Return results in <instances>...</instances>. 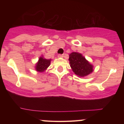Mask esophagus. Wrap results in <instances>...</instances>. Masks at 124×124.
Masks as SVG:
<instances>
[{
	"mask_svg": "<svg viewBox=\"0 0 124 124\" xmlns=\"http://www.w3.org/2000/svg\"><path fill=\"white\" fill-rule=\"evenodd\" d=\"M58 58H63V54H59V55H58Z\"/></svg>",
	"mask_w": 124,
	"mask_h": 124,
	"instance_id": "1",
	"label": "esophagus"
}]
</instances>
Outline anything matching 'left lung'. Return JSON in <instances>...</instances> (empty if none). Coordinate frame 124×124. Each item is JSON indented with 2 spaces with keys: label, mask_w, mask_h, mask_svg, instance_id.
Listing matches in <instances>:
<instances>
[{
  "label": "left lung",
  "mask_w": 124,
  "mask_h": 124,
  "mask_svg": "<svg viewBox=\"0 0 124 124\" xmlns=\"http://www.w3.org/2000/svg\"><path fill=\"white\" fill-rule=\"evenodd\" d=\"M69 61L72 70L77 76L83 78L93 72V65L80 53L74 52L71 53Z\"/></svg>",
  "instance_id": "left-lung-1"
}]
</instances>
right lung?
Masks as SVG:
<instances>
[{"mask_svg":"<svg viewBox=\"0 0 124 124\" xmlns=\"http://www.w3.org/2000/svg\"><path fill=\"white\" fill-rule=\"evenodd\" d=\"M51 61V59H46L42 56H41L36 63L35 70L39 72H44L50 65Z\"/></svg>","mask_w":124,"mask_h":124,"instance_id":"right-lung-1","label":"right lung"}]
</instances>
